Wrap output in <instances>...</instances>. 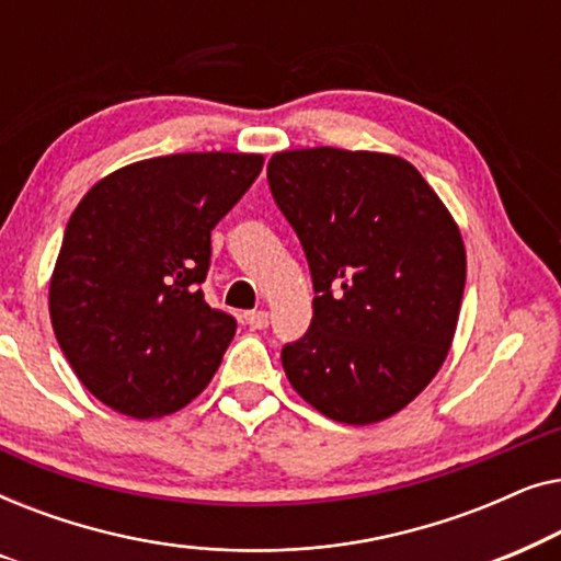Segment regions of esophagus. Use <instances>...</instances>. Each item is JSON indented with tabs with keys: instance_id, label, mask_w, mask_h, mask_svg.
Wrapping results in <instances>:
<instances>
[{
	"instance_id": "esophagus-1",
	"label": "esophagus",
	"mask_w": 561,
	"mask_h": 561,
	"mask_svg": "<svg viewBox=\"0 0 561 561\" xmlns=\"http://www.w3.org/2000/svg\"><path fill=\"white\" fill-rule=\"evenodd\" d=\"M244 321H248L252 329H265L267 324H271V317H267V311L260 309V311L244 313Z\"/></svg>"
}]
</instances>
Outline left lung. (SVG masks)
Returning a JSON list of instances; mask_svg holds the SVG:
<instances>
[{"instance_id": "8db88e82", "label": "left lung", "mask_w": 561, "mask_h": 561, "mask_svg": "<svg viewBox=\"0 0 561 561\" xmlns=\"http://www.w3.org/2000/svg\"><path fill=\"white\" fill-rule=\"evenodd\" d=\"M267 183L309 260L313 317L280 359L304 401L342 424L393 416L447 357L465 294V244L403 158L286 150Z\"/></svg>"}]
</instances>
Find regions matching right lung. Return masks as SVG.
<instances>
[{
    "mask_svg": "<svg viewBox=\"0 0 561 561\" xmlns=\"http://www.w3.org/2000/svg\"><path fill=\"white\" fill-rule=\"evenodd\" d=\"M263 156L183 152L96 183L68 219L50 321L73 373L110 409L165 416L202 393L237 332L204 301L211 229Z\"/></svg>",
    "mask_w": 561,
    "mask_h": 561,
    "instance_id": "obj_1",
    "label": "right lung"
}]
</instances>
